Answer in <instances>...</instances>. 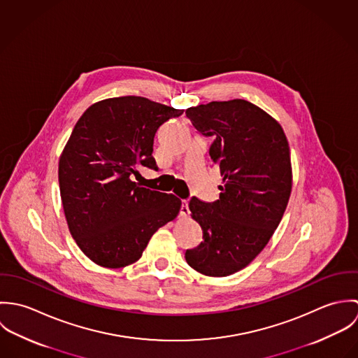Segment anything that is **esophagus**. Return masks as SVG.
Listing matches in <instances>:
<instances>
[{"instance_id":"esophagus-1","label":"esophagus","mask_w":358,"mask_h":358,"mask_svg":"<svg viewBox=\"0 0 358 358\" xmlns=\"http://www.w3.org/2000/svg\"><path fill=\"white\" fill-rule=\"evenodd\" d=\"M189 215V203L186 200L182 201V206H180V217H186Z\"/></svg>"}]
</instances>
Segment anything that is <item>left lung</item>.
<instances>
[{
    "label": "left lung",
    "mask_w": 358,
    "mask_h": 358,
    "mask_svg": "<svg viewBox=\"0 0 358 358\" xmlns=\"http://www.w3.org/2000/svg\"><path fill=\"white\" fill-rule=\"evenodd\" d=\"M186 117L212 138L209 155L223 185L213 203L190 200L204 241L185 257L204 275L226 277L263 251L282 219L292 190L289 146L281 125L244 99L189 107Z\"/></svg>",
    "instance_id": "obj_1"
}]
</instances>
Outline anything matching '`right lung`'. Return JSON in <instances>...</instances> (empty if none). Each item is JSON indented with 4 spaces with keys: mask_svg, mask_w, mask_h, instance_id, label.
I'll use <instances>...</instances> for the list:
<instances>
[{
    "mask_svg": "<svg viewBox=\"0 0 358 358\" xmlns=\"http://www.w3.org/2000/svg\"><path fill=\"white\" fill-rule=\"evenodd\" d=\"M178 110L142 96L90 106L59 158V187L69 230L96 264L120 268L141 259L154 233L182 206L173 196L132 180L139 166L157 171L154 136Z\"/></svg>",
    "mask_w": 358,
    "mask_h": 358,
    "instance_id": "1",
    "label": "right lung"
}]
</instances>
